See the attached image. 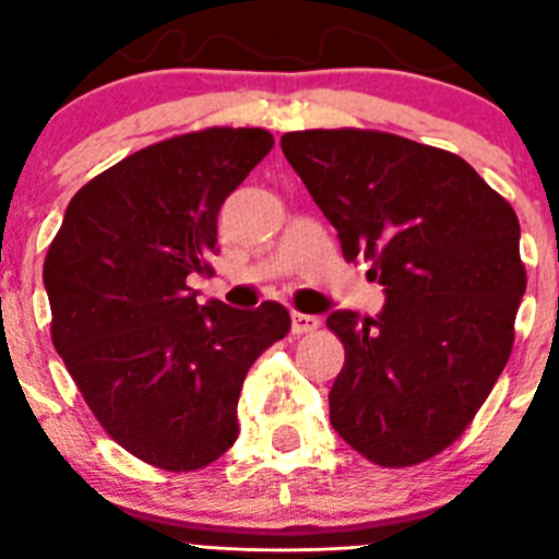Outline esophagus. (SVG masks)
<instances>
[{
  "mask_svg": "<svg viewBox=\"0 0 559 559\" xmlns=\"http://www.w3.org/2000/svg\"><path fill=\"white\" fill-rule=\"evenodd\" d=\"M321 324L319 316H310V313H290V330L296 332V335H301V332H313L316 326Z\"/></svg>",
  "mask_w": 559,
  "mask_h": 559,
  "instance_id": "obj_1",
  "label": "esophagus"
}]
</instances>
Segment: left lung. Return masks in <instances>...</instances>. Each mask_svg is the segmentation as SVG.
<instances>
[{
    "mask_svg": "<svg viewBox=\"0 0 559 559\" xmlns=\"http://www.w3.org/2000/svg\"><path fill=\"white\" fill-rule=\"evenodd\" d=\"M283 152L343 258L368 260L385 290L373 319H326L346 349L332 427L377 465L424 463L463 435L513 349L519 216L463 157L391 132H288Z\"/></svg>",
    "mask_w": 559,
    "mask_h": 559,
    "instance_id": "1",
    "label": "left lung"
}]
</instances>
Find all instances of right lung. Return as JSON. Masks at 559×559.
Instances as JSON below:
<instances>
[{
	"mask_svg": "<svg viewBox=\"0 0 559 559\" xmlns=\"http://www.w3.org/2000/svg\"><path fill=\"white\" fill-rule=\"evenodd\" d=\"M274 146L210 127L124 157L82 186L44 263L52 343L105 432L143 463L197 471L238 438L246 371L288 335L280 301L199 305L218 210Z\"/></svg>",
	"mask_w": 559,
	"mask_h": 559,
	"instance_id": "add662e5",
	"label": "right lung"
}]
</instances>
